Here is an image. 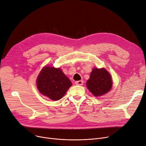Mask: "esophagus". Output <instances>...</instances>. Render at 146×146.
Instances as JSON below:
<instances>
[{"label": "esophagus", "mask_w": 146, "mask_h": 146, "mask_svg": "<svg viewBox=\"0 0 146 146\" xmlns=\"http://www.w3.org/2000/svg\"><path fill=\"white\" fill-rule=\"evenodd\" d=\"M76 85H79V86H82L83 84V80H79V81H77L76 82Z\"/></svg>", "instance_id": "34e87169"}]
</instances>
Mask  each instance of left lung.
<instances>
[{"label": "left lung", "instance_id": "obj_1", "mask_svg": "<svg viewBox=\"0 0 146 146\" xmlns=\"http://www.w3.org/2000/svg\"><path fill=\"white\" fill-rule=\"evenodd\" d=\"M86 86L89 90L95 96H103L109 92L113 82L110 74L104 68H93Z\"/></svg>", "mask_w": 146, "mask_h": 146}]
</instances>
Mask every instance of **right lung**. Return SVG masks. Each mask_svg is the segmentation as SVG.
<instances>
[{
  "mask_svg": "<svg viewBox=\"0 0 146 146\" xmlns=\"http://www.w3.org/2000/svg\"><path fill=\"white\" fill-rule=\"evenodd\" d=\"M36 83L37 89L42 94L55 101L61 99L72 85L60 68L47 66L40 71Z\"/></svg>",
  "mask_w": 146,
  "mask_h": 146,
  "instance_id": "add662e5",
  "label": "right lung"
}]
</instances>
